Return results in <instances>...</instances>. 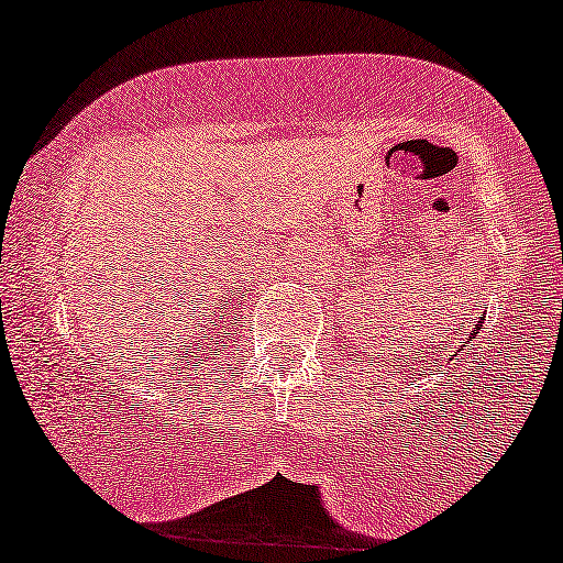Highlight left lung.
Returning <instances> with one entry per match:
<instances>
[{
	"label": "left lung",
	"instance_id": "1",
	"mask_svg": "<svg viewBox=\"0 0 563 563\" xmlns=\"http://www.w3.org/2000/svg\"><path fill=\"white\" fill-rule=\"evenodd\" d=\"M468 341H471V339H468Z\"/></svg>",
	"mask_w": 563,
	"mask_h": 563
}]
</instances>
